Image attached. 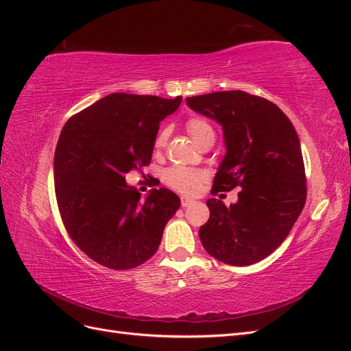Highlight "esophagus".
Returning <instances> with one entry per match:
<instances>
[{
	"instance_id": "1",
	"label": "esophagus",
	"mask_w": 351,
	"mask_h": 351,
	"mask_svg": "<svg viewBox=\"0 0 351 351\" xmlns=\"http://www.w3.org/2000/svg\"><path fill=\"white\" fill-rule=\"evenodd\" d=\"M191 204H194V199L188 198V197H181V206L182 207H189Z\"/></svg>"
}]
</instances>
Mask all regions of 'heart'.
<instances>
[{
	"mask_svg": "<svg viewBox=\"0 0 351 351\" xmlns=\"http://www.w3.org/2000/svg\"><path fill=\"white\" fill-rule=\"evenodd\" d=\"M186 129H188L189 135L193 136V139L197 144H199L203 139H206L208 136H215L213 126L210 125L203 117L188 119ZM167 136H169L167 129H162V131L157 134V136L154 139L156 148H163L167 143ZM163 179L170 188L176 189V191H179V193L194 194L199 188V185L204 182L206 173L202 172V170L191 169V167L173 166V167H169L166 170L163 175Z\"/></svg>",
	"mask_w": 351,
	"mask_h": 351,
	"instance_id": "obj_1",
	"label": "heart"
}]
</instances>
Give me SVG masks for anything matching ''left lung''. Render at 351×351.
Listing matches in <instances>:
<instances>
[{"mask_svg":"<svg viewBox=\"0 0 351 351\" xmlns=\"http://www.w3.org/2000/svg\"><path fill=\"white\" fill-rule=\"evenodd\" d=\"M186 104L223 129L226 154L210 193L241 188L235 204L207 199L202 244L226 265L257 263L282 244L306 203L298 135L276 104L244 91L188 97Z\"/></svg>","mask_w":351,"mask_h":351,"instance_id":"left-lung-1","label":"left lung"}]
</instances>
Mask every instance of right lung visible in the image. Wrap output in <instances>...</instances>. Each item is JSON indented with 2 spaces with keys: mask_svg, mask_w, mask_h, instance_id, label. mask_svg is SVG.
Segmentation results:
<instances>
[{
  "mask_svg": "<svg viewBox=\"0 0 351 351\" xmlns=\"http://www.w3.org/2000/svg\"><path fill=\"white\" fill-rule=\"evenodd\" d=\"M181 101L116 93L66 122L54 154L58 212L69 237L94 262L126 270L157 252L181 199L166 188L143 199L125 175L149 165L160 122Z\"/></svg>",
  "mask_w": 351,
  "mask_h": 351,
  "instance_id": "obj_1",
  "label": "right lung"
}]
</instances>
